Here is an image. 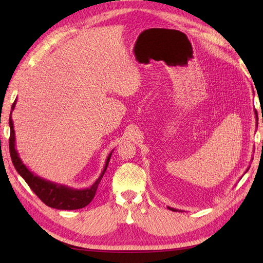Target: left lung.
<instances>
[{
	"mask_svg": "<svg viewBox=\"0 0 263 263\" xmlns=\"http://www.w3.org/2000/svg\"><path fill=\"white\" fill-rule=\"evenodd\" d=\"M168 209L173 210V211H177V209H174V208H171V206H168Z\"/></svg>",
	"mask_w": 263,
	"mask_h": 263,
	"instance_id": "1",
	"label": "left lung"
}]
</instances>
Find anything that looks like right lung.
Instances as JSON below:
<instances>
[{
	"mask_svg": "<svg viewBox=\"0 0 263 263\" xmlns=\"http://www.w3.org/2000/svg\"><path fill=\"white\" fill-rule=\"evenodd\" d=\"M15 106V102L12 104V110ZM9 125H10V139H9V148H10V155L12 163L14 165V168L19 173L20 176L24 178L26 183L29 185L37 197L41 199L46 205L51 206V208L61 209V210H76L81 209L83 206L88 205L91 202L95 194H96L98 184L102 181V178L105 174L106 170L109 163L111 153L108 155L107 159H106L105 167L102 172V174L97 178L90 187L83 189V190H76L69 186L60 185V184L53 183L44 180V178L39 177L33 174L22 163L18 152L15 149V136H14V128H13V122L12 119H9Z\"/></svg>",
	"mask_w": 263,
	"mask_h": 263,
	"instance_id": "1",
	"label": "right lung"
}]
</instances>
